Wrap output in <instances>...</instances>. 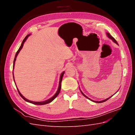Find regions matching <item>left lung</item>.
<instances>
[{
    "mask_svg": "<svg viewBox=\"0 0 135 135\" xmlns=\"http://www.w3.org/2000/svg\"><path fill=\"white\" fill-rule=\"evenodd\" d=\"M107 36H108V37L110 38V39H111L112 40H113V41L114 42V43H115L116 44H118V43H117V42L116 41V40L115 39H114L113 37V36L111 35H110L109 33V32H107ZM80 89V88H79ZM80 92H81V94H82V95L85 97H86V98H87V99H89V100H90L91 101H93L94 102V103H104V102H105V101H107L108 99H110V98H111L112 96H111V97H109V98H108V99H105V100H102V101H93V100H91V99H89V98H88L87 96H85V95H84V94L82 92H81V91L80 90ZM117 93V92H116Z\"/></svg>",
    "mask_w": 135,
    "mask_h": 135,
    "instance_id": "obj_1",
    "label": "left lung"
}]
</instances>
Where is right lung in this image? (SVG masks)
Returning <instances> with one entry per match:
<instances>
[{"mask_svg":"<svg viewBox=\"0 0 135 135\" xmlns=\"http://www.w3.org/2000/svg\"><path fill=\"white\" fill-rule=\"evenodd\" d=\"M30 35V34H28L27 35H26V37L25 38V39H24L23 40V41H22V43H21V46L20 47V48H19V49H18V50L17 51V52H16V55H15V59H14V61H13V69H14V66H15V61H16V57H17V55H18V54H19V52H20V51H21V50L22 49V48L23 47V43H25V42L26 41V40L27 39V38H28V36H29ZM64 73H65V72L64 71V72H62V73H61V75H60V81H59V87H58V89H57V92H56V93L55 94V95H54V96H52L51 98H50V99H48V100H46V101H42V102H34V101H30V100H27V99H26L25 97H24L22 95H21V93H20V92L19 91V90L18 89V88H17V90H18V93H19V95H20V96H21L22 99L24 100H25L26 101H27V102H28V103H31V104H35V105H45V104H48V103H51V102H52L53 100H54L55 98L58 96V95L59 94V93H60V90H61V81H62V77H63V75H64ZM13 79H14V81H15V79H14V75H13Z\"/></svg>","mask_w":135,"mask_h":135,"instance_id":"add662e5","label":"right lung"}]
</instances>
